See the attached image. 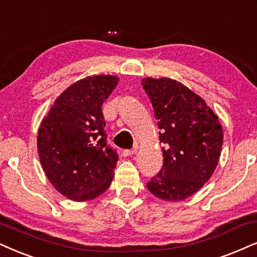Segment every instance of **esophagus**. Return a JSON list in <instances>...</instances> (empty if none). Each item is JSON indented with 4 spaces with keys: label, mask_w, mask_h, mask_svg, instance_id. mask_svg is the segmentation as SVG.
I'll return each mask as SVG.
<instances>
[{
    "label": "esophagus",
    "mask_w": 257,
    "mask_h": 257,
    "mask_svg": "<svg viewBox=\"0 0 257 257\" xmlns=\"http://www.w3.org/2000/svg\"><path fill=\"white\" fill-rule=\"evenodd\" d=\"M136 153V148H133V149H123L122 151V155L123 157H132V155H134Z\"/></svg>",
    "instance_id": "esophagus-1"
}]
</instances>
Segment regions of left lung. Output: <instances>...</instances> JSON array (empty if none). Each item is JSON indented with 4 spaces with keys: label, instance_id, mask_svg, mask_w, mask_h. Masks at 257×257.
<instances>
[{
    "label": "left lung",
    "instance_id": "1",
    "mask_svg": "<svg viewBox=\"0 0 257 257\" xmlns=\"http://www.w3.org/2000/svg\"><path fill=\"white\" fill-rule=\"evenodd\" d=\"M164 144V165L147 183L155 197L179 201L210 179L223 145L222 125L205 100L170 78H144Z\"/></svg>",
    "mask_w": 257,
    "mask_h": 257
}]
</instances>
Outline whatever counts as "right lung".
<instances>
[{
    "label": "right lung",
    "instance_id": "right-lung-1",
    "mask_svg": "<svg viewBox=\"0 0 257 257\" xmlns=\"http://www.w3.org/2000/svg\"><path fill=\"white\" fill-rule=\"evenodd\" d=\"M117 83V77L105 74L78 80L42 119L38 133L42 168L69 199H93L111 184L118 155L106 141L102 105Z\"/></svg>",
    "mask_w": 257,
    "mask_h": 257
}]
</instances>
